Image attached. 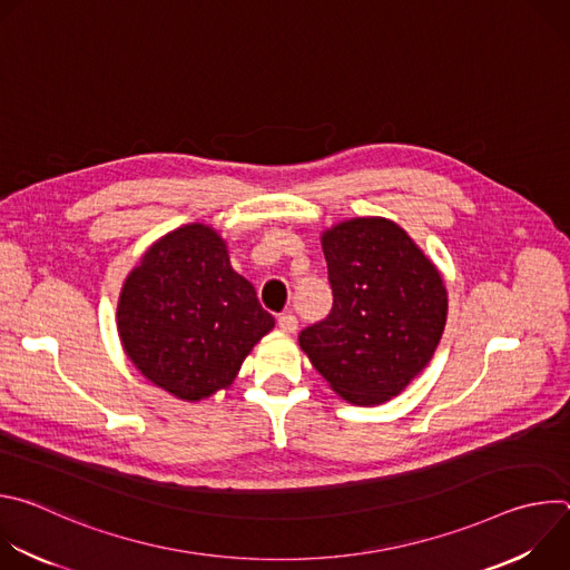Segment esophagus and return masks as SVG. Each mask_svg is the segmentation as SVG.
Segmentation results:
<instances>
[{
	"label": "esophagus",
	"mask_w": 570,
	"mask_h": 570,
	"mask_svg": "<svg viewBox=\"0 0 570 570\" xmlns=\"http://www.w3.org/2000/svg\"><path fill=\"white\" fill-rule=\"evenodd\" d=\"M277 324H279L282 332L295 334V330H297V317H295L293 313H282V315L277 317Z\"/></svg>",
	"instance_id": "obj_1"
}]
</instances>
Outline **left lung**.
Returning <instances> with one entry per match:
<instances>
[{
    "label": "left lung",
    "mask_w": 570,
    "mask_h": 570,
    "mask_svg": "<svg viewBox=\"0 0 570 570\" xmlns=\"http://www.w3.org/2000/svg\"><path fill=\"white\" fill-rule=\"evenodd\" d=\"M334 306L299 347L352 403H383L433 358L446 288L413 238L385 218L345 220L322 236Z\"/></svg>",
    "instance_id": "obj_1"
}]
</instances>
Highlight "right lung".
Wrapping results in <instances>:
<instances>
[{
    "label": "right lung",
    "mask_w": 570,
    "mask_h": 570,
    "mask_svg": "<svg viewBox=\"0 0 570 570\" xmlns=\"http://www.w3.org/2000/svg\"><path fill=\"white\" fill-rule=\"evenodd\" d=\"M117 327L128 358L150 383L198 401L234 381L275 317L255 286L232 271L225 240L194 223L153 243L128 275Z\"/></svg>",
    "instance_id": "right-lung-1"
}]
</instances>
